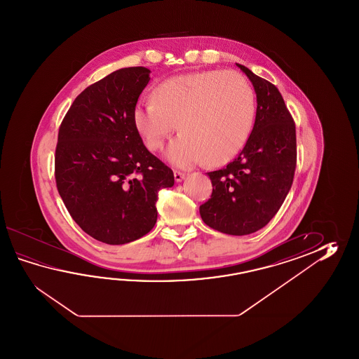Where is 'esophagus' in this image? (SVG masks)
Listing matches in <instances>:
<instances>
[{
  "label": "esophagus",
  "mask_w": 359,
  "mask_h": 359,
  "mask_svg": "<svg viewBox=\"0 0 359 359\" xmlns=\"http://www.w3.org/2000/svg\"><path fill=\"white\" fill-rule=\"evenodd\" d=\"M184 177H186V175L182 173V172L175 170V181H176L177 183L182 182L183 180H184Z\"/></svg>",
  "instance_id": "obj_1"
}]
</instances>
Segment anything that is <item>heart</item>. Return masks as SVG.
I'll list each match as a JSON object with an SVG mask.
<instances>
[{
  "instance_id": "1",
  "label": "heart",
  "mask_w": 359,
  "mask_h": 359,
  "mask_svg": "<svg viewBox=\"0 0 359 359\" xmlns=\"http://www.w3.org/2000/svg\"><path fill=\"white\" fill-rule=\"evenodd\" d=\"M255 119V93L249 81L233 70H208L173 76L153 97L140 100L133 123L149 150L169 144L165 158L180 168L208 161L221 165L241 151Z\"/></svg>"
}]
</instances>
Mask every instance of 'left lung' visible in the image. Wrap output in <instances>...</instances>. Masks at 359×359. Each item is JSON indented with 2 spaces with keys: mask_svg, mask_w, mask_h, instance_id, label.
<instances>
[{
  "mask_svg": "<svg viewBox=\"0 0 359 359\" xmlns=\"http://www.w3.org/2000/svg\"><path fill=\"white\" fill-rule=\"evenodd\" d=\"M257 95V114L244 149L226 168L209 172L213 192L200 206L201 219L227 235L263 229L289 194L297 167V135L277 87L236 64Z\"/></svg>",
  "mask_w": 359,
  "mask_h": 359,
  "instance_id": "obj_1",
  "label": "left lung"
}]
</instances>
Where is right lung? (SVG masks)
<instances>
[{"label": "right lung", "mask_w": 359, "mask_h": 359, "mask_svg": "<svg viewBox=\"0 0 359 359\" xmlns=\"http://www.w3.org/2000/svg\"><path fill=\"white\" fill-rule=\"evenodd\" d=\"M150 73L123 68L91 84L59 130L57 191L76 224L105 244H127L150 232L158 192L175 184L172 169L146 149L133 123Z\"/></svg>", "instance_id": "obj_1"}]
</instances>
